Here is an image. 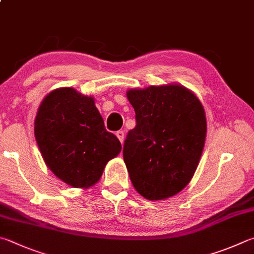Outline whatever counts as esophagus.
Segmentation results:
<instances>
[{
    "label": "esophagus",
    "instance_id": "1",
    "mask_svg": "<svg viewBox=\"0 0 254 254\" xmlns=\"http://www.w3.org/2000/svg\"><path fill=\"white\" fill-rule=\"evenodd\" d=\"M117 136H118V139L120 140V142L123 143V141H124V132L121 131V130L118 131L117 132Z\"/></svg>",
    "mask_w": 254,
    "mask_h": 254
}]
</instances>
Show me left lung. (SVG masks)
I'll list each match as a JSON object with an SVG mask.
<instances>
[{
    "instance_id": "left-lung-1",
    "label": "left lung",
    "mask_w": 254,
    "mask_h": 254,
    "mask_svg": "<svg viewBox=\"0 0 254 254\" xmlns=\"http://www.w3.org/2000/svg\"><path fill=\"white\" fill-rule=\"evenodd\" d=\"M127 96L136 121L123 145L133 187L147 200L168 199L188 186L199 164L206 133L203 107L178 84L130 90Z\"/></svg>"
}]
</instances>
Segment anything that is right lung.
Wrapping results in <instances>:
<instances>
[{
	"label": "right lung",
	"mask_w": 254,
	"mask_h": 254,
	"mask_svg": "<svg viewBox=\"0 0 254 254\" xmlns=\"http://www.w3.org/2000/svg\"><path fill=\"white\" fill-rule=\"evenodd\" d=\"M35 140L45 164L73 188H89L99 181L105 165L122 146L107 131L94 99L72 87L49 93L34 123Z\"/></svg>",
	"instance_id": "add662e5"
}]
</instances>
